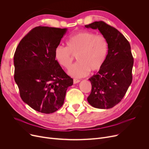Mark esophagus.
I'll return each instance as SVG.
<instances>
[{"label":"esophagus","instance_id":"esophagus-1","mask_svg":"<svg viewBox=\"0 0 149 149\" xmlns=\"http://www.w3.org/2000/svg\"><path fill=\"white\" fill-rule=\"evenodd\" d=\"M80 81V80H78L77 79H74V80H73V82H74V84H76V83H79Z\"/></svg>","mask_w":149,"mask_h":149}]
</instances>
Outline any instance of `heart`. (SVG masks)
I'll return each instance as SVG.
<instances>
[{"instance_id":"heart-1","label":"heart","mask_w":149,"mask_h":149,"mask_svg":"<svg viewBox=\"0 0 149 149\" xmlns=\"http://www.w3.org/2000/svg\"><path fill=\"white\" fill-rule=\"evenodd\" d=\"M67 46H58L54 51L57 63L68 68L76 56L78 61L70 66L68 74L74 77L86 76L90 70L96 71L103 66L108 53V42L102 35L82 31L70 37Z\"/></svg>"}]
</instances>
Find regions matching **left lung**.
<instances>
[{
    "mask_svg": "<svg viewBox=\"0 0 149 149\" xmlns=\"http://www.w3.org/2000/svg\"><path fill=\"white\" fill-rule=\"evenodd\" d=\"M84 26L98 29L106 38L109 47L104 65L89 79L92 90L87 100L93 107L110 109L120 102L132 81L134 58L130 45L120 31L103 21Z\"/></svg>",
    "mask_w": 149,
    "mask_h": 149,
    "instance_id": "8db88e82",
    "label": "left lung"
}]
</instances>
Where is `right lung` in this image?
<instances>
[{
    "instance_id": "add662e5",
    "label": "right lung",
    "mask_w": 149,
    "mask_h": 149,
    "mask_svg": "<svg viewBox=\"0 0 149 149\" xmlns=\"http://www.w3.org/2000/svg\"><path fill=\"white\" fill-rule=\"evenodd\" d=\"M67 28L37 26L23 37L14 56V80L22 100L43 113L57 111L64 103L73 79L54 57Z\"/></svg>"
}]
</instances>
